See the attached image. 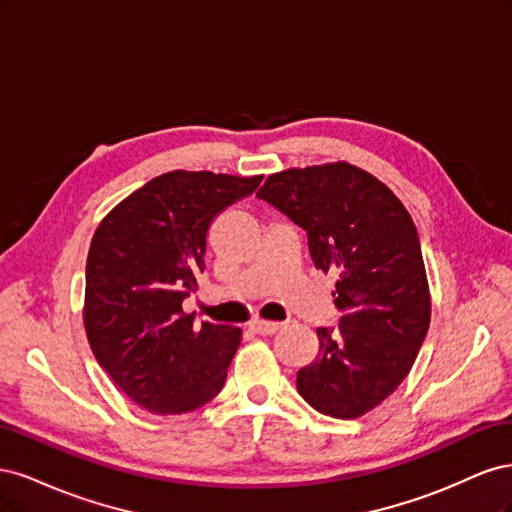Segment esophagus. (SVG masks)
Returning <instances> with one entry per match:
<instances>
[{
  "mask_svg": "<svg viewBox=\"0 0 512 512\" xmlns=\"http://www.w3.org/2000/svg\"><path fill=\"white\" fill-rule=\"evenodd\" d=\"M250 329L258 335H273L282 329L280 322H267V320H252Z\"/></svg>",
  "mask_w": 512,
  "mask_h": 512,
  "instance_id": "34e87169",
  "label": "esophagus"
}]
</instances>
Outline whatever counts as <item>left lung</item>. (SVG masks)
<instances>
[{"mask_svg":"<svg viewBox=\"0 0 512 512\" xmlns=\"http://www.w3.org/2000/svg\"><path fill=\"white\" fill-rule=\"evenodd\" d=\"M305 230L316 269L333 273L339 327H320L297 389L333 418H356L408 376L429 329L431 299L416 226L382 181L346 162L290 168L256 194Z\"/></svg>","mask_w":512,"mask_h":512,"instance_id":"8db88e82","label":"left lung"}]
</instances>
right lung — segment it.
Segmentation results:
<instances>
[{
    "mask_svg": "<svg viewBox=\"0 0 512 512\" xmlns=\"http://www.w3.org/2000/svg\"><path fill=\"white\" fill-rule=\"evenodd\" d=\"M262 177L173 170L100 222L85 267V331L98 363L156 414L205 406L222 391L241 329L183 312L205 269L213 220Z\"/></svg>",
    "mask_w": 512,
    "mask_h": 512,
    "instance_id": "add662e5",
    "label": "right lung"
}]
</instances>
